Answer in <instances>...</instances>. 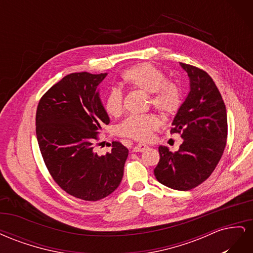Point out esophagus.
Listing matches in <instances>:
<instances>
[{"instance_id": "34e87169", "label": "esophagus", "mask_w": 253, "mask_h": 253, "mask_svg": "<svg viewBox=\"0 0 253 253\" xmlns=\"http://www.w3.org/2000/svg\"><path fill=\"white\" fill-rule=\"evenodd\" d=\"M147 148H148V145L139 143V144H136L133 148V152H143Z\"/></svg>"}]
</instances>
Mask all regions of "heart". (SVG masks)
Returning a JSON list of instances; mask_svg holds the SVG:
<instances>
[{
  "label": "heart",
  "instance_id": "1",
  "mask_svg": "<svg viewBox=\"0 0 253 253\" xmlns=\"http://www.w3.org/2000/svg\"><path fill=\"white\" fill-rule=\"evenodd\" d=\"M122 80L129 87L149 93V104L164 117H170L181 104L180 88L168 81L163 70L151 63L135 65L122 73ZM104 109L112 117H119L124 112L121 90L113 88L104 99ZM159 120L153 114L131 115L121 122L118 132L122 136L137 141H147L159 127Z\"/></svg>",
  "mask_w": 253,
  "mask_h": 253
}]
</instances>
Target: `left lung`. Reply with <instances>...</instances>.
I'll list each match as a JSON object with an SVG mask.
<instances>
[{"instance_id":"obj_1","label":"left lung","mask_w":253,"mask_h":253,"mask_svg":"<svg viewBox=\"0 0 253 253\" xmlns=\"http://www.w3.org/2000/svg\"><path fill=\"white\" fill-rule=\"evenodd\" d=\"M180 66L188 74L190 91L174 117L171 134H180L183 141L177 152L160 145L154 174L163 185L188 191L216 168L226 147L228 124L224 100L210 76L193 65Z\"/></svg>"}]
</instances>
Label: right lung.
Segmentation results:
<instances>
[{
    "instance_id": "add662e5",
    "label": "right lung",
    "mask_w": 253,
    "mask_h": 253,
    "mask_svg": "<svg viewBox=\"0 0 253 253\" xmlns=\"http://www.w3.org/2000/svg\"><path fill=\"white\" fill-rule=\"evenodd\" d=\"M108 74L74 73L52 85L40 99L36 134L51 177L66 193L96 202L120 185L128 150L119 141L99 156L94 141L110 124L97 87Z\"/></svg>"
}]
</instances>
